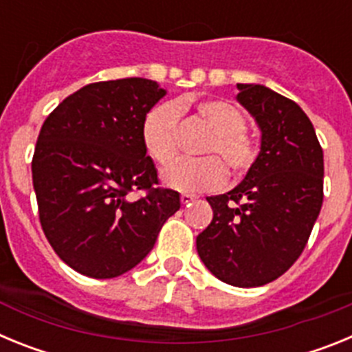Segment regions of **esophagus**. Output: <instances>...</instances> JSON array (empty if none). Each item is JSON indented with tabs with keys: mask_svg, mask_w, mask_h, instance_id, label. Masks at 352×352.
Masks as SVG:
<instances>
[{
	"mask_svg": "<svg viewBox=\"0 0 352 352\" xmlns=\"http://www.w3.org/2000/svg\"><path fill=\"white\" fill-rule=\"evenodd\" d=\"M194 201H195L194 195H190V194H182V204H185V206H188V204L194 203Z\"/></svg>",
	"mask_w": 352,
	"mask_h": 352,
	"instance_id": "1",
	"label": "esophagus"
}]
</instances>
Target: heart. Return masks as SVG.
Returning a JSON list of instances; mask_svg holds the SVG:
<instances>
[{"mask_svg":"<svg viewBox=\"0 0 352 352\" xmlns=\"http://www.w3.org/2000/svg\"><path fill=\"white\" fill-rule=\"evenodd\" d=\"M197 116L213 132L204 153L214 157L203 160H178L162 170V183L183 194L214 190L226 182V167L234 176H243L257 158L256 141L245 132V116L232 102L211 98L197 104ZM141 139L146 153L160 166H167L178 153V109L158 104L142 120Z\"/></svg>","mask_w":352,"mask_h":352,"instance_id":"obj_1","label":"heart"}]
</instances>
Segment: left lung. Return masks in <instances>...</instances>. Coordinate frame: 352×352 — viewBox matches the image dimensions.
<instances>
[{"label": "left lung", "instance_id": "1", "mask_svg": "<svg viewBox=\"0 0 352 352\" xmlns=\"http://www.w3.org/2000/svg\"><path fill=\"white\" fill-rule=\"evenodd\" d=\"M236 88L261 130L259 155L239 185L206 197L213 220L195 243L219 280L259 287L284 275L309 241L322 206L324 160L296 102L263 84Z\"/></svg>", "mask_w": 352, "mask_h": 352}]
</instances>
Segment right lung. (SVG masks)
I'll return each instance as SVG.
<instances>
[{"label":"right lung","mask_w":352,"mask_h":352,"mask_svg":"<svg viewBox=\"0 0 352 352\" xmlns=\"http://www.w3.org/2000/svg\"><path fill=\"white\" fill-rule=\"evenodd\" d=\"M166 95L141 77L93 82L42 125L31 164L40 223L60 259L82 275L130 272L182 206L178 192L153 186L157 169L141 139L146 113ZM135 190L148 195L135 201Z\"/></svg>","instance_id":"add662e5"}]
</instances>
